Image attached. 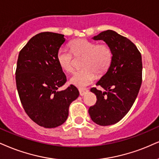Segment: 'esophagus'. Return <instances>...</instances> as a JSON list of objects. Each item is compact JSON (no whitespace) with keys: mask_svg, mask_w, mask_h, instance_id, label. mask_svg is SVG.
Segmentation results:
<instances>
[{"mask_svg":"<svg viewBox=\"0 0 159 159\" xmlns=\"http://www.w3.org/2000/svg\"><path fill=\"white\" fill-rule=\"evenodd\" d=\"M80 91V96H83L85 93H86V92L89 91V90H88L87 89H80L79 90Z\"/></svg>","mask_w":159,"mask_h":159,"instance_id":"1","label":"esophagus"}]
</instances>
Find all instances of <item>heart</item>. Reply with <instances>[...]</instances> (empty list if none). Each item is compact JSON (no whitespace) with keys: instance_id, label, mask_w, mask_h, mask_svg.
<instances>
[{"instance_id":"b5f03b06","label":"heart","mask_w":159,"mask_h":159,"mask_svg":"<svg viewBox=\"0 0 159 159\" xmlns=\"http://www.w3.org/2000/svg\"><path fill=\"white\" fill-rule=\"evenodd\" d=\"M70 51L77 58H83L81 68L70 77V83L79 88L89 85L95 79V74L102 76L107 72L113 60V52L106 43H98L86 40L76 39L69 43ZM57 60L64 71L71 73L74 70V59L66 50L60 49L57 55Z\"/></svg>"}]
</instances>
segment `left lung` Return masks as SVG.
I'll use <instances>...</instances> for the list:
<instances>
[{
	"label": "left lung",
	"mask_w": 159,
	"mask_h": 159,
	"mask_svg": "<svg viewBox=\"0 0 159 159\" xmlns=\"http://www.w3.org/2000/svg\"><path fill=\"white\" fill-rule=\"evenodd\" d=\"M110 46L113 60L106 74L92 88L97 102L89 109L92 121L101 126L116 124L128 113L142 83V55L134 43L114 31L107 30L93 37Z\"/></svg>",
	"instance_id": "obj_1"
}]
</instances>
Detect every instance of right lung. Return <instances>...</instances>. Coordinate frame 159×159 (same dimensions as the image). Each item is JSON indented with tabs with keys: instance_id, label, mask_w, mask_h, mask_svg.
<instances>
[{
	"instance_id": "1",
	"label": "right lung",
	"mask_w": 159,
	"mask_h": 159,
	"mask_svg": "<svg viewBox=\"0 0 159 159\" xmlns=\"http://www.w3.org/2000/svg\"><path fill=\"white\" fill-rule=\"evenodd\" d=\"M64 35L41 32L29 40L19 53L15 71L18 95L25 112L36 124L54 128L63 124L70 103L79 97V91L66 83L57 55L65 42Z\"/></svg>"
}]
</instances>
